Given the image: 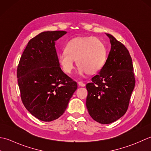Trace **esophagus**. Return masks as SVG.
Listing matches in <instances>:
<instances>
[{
	"label": "esophagus",
	"mask_w": 151,
	"mask_h": 151,
	"mask_svg": "<svg viewBox=\"0 0 151 151\" xmlns=\"http://www.w3.org/2000/svg\"><path fill=\"white\" fill-rule=\"evenodd\" d=\"M78 83L79 86H81V87H85V84L84 83H83L82 81H79Z\"/></svg>",
	"instance_id": "obj_1"
}]
</instances>
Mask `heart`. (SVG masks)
Listing matches in <instances>:
<instances>
[{"mask_svg": "<svg viewBox=\"0 0 151 151\" xmlns=\"http://www.w3.org/2000/svg\"><path fill=\"white\" fill-rule=\"evenodd\" d=\"M106 50L104 43L94 36L79 37L72 40L66 51L59 55L58 62L66 73H71L75 68L74 60L80 66L81 75L95 73L101 69L106 60Z\"/></svg>", "mask_w": 151, "mask_h": 151, "instance_id": "1", "label": "heart"}]
</instances>
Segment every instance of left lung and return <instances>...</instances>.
I'll return each mask as SVG.
<instances>
[{
    "label": "left lung",
    "mask_w": 151,
    "mask_h": 151,
    "mask_svg": "<svg viewBox=\"0 0 151 151\" xmlns=\"http://www.w3.org/2000/svg\"><path fill=\"white\" fill-rule=\"evenodd\" d=\"M111 45L106 63L86 85V106L89 115L101 124H110L124 115L135 87L134 66L128 50L106 34Z\"/></svg>",
    "instance_id": "obj_1"
}]
</instances>
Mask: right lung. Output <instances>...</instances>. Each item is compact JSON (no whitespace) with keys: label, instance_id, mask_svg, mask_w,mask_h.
Masks as SVG:
<instances>
[{"label":"right lung","instance_id":"obj_1","mask_svg":"<svg viewBox=\"0 0 151 151\" xmlns=\"http://www.w3.org/2000/svg\"><path fill=\"white\" fill-rule=\"evenodd\" d=\"M66 33L46 31L30 39L17 66L23 105L42 121L59 118L78 88L77 83L61 70L55 47V42Z\"/></svg>","mask_w":151,"mask_h":151}]
</instances>
